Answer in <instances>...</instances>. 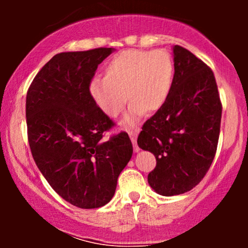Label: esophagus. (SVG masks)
<instances>
[{"instance_id":"1","label":"esophagus","mask_w":248,"mask_h":248,"mask_svg":"<svg viewBox=\"0 0 248 248\" xmlns=\"http://www.w3.org/2000/svg\"><path fill=\"white\" fill-rule=\"evenodd\" d=\"M129 138L133 142L134 150H135V152H139V150H140V148H139L138 144H136V138H138V133H136V130H129Z\"/></svg>"}]
</instances>
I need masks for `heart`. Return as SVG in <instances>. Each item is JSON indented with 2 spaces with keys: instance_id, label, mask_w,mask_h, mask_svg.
<instances>
[{
  "instance_id": "1",
  "label": "heart",
  "mask_w": 248,
  "mask_h": 248,
  "mask_svg": "<svg viewBox=\"0 0 248 248\" xmlns=\"http://www.w3.org/2000/svg\"><path fill=\"white\" fill-rule=\"evenodd\" d=\"M104 72L105 79L91 82V96L109 118L121 114L127 99L132 101L124 122L134 124L146 110L156 112L166 104L171 92L175 65L166 50L129 49L116 53Z\"/></svg>"
}]
</instances>
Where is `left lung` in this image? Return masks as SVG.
Wrapping results in <instances>:
<instances>
[{
  "instance_id": "1",
  "label": "left lung",
  "mask_w": 248,
  "mask_h": 248,
  "mask_svg": "<svg viewBox=\"0 0 248 248\" xmlns=\"http://www.w3.org/2000/svg\"><path fill=\"white\" fill-rule=\"evenodd\" d=\"M175 75L169 98L139 134L156 167L148 183L162 196L195 187L211 167L220 133L221 106L212 70L184 47L173 46Z\"/></svg>"
}]
</instances>
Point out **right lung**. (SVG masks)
<instances>
[{
  "instance_id": "right-lung-1",
  "label": "right lung",
  "mask_w": 248,
  "mask_h": 248,
  "mask_svg": "<svg viewBox=\"0 0 248 248\" xmlns=\"http://www.w3.org/2000/svg\"><path fill=\"white\" fill-rule=\"evenodd\" d=\"M112 47L61 52L27 93L28 141L37 167L62 199L80 209L104 206L133 155L126 132L105 139L114 122L91 96L98 65Z\"/></svg>"
}]
</instances>
